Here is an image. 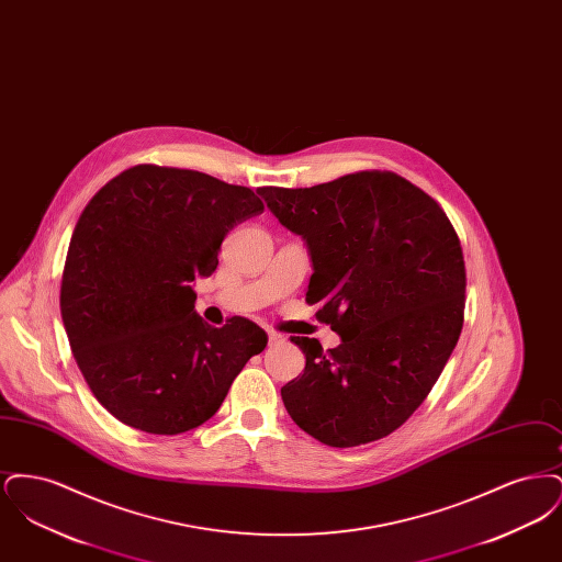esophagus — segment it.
<instances>
[{
	"label": "esophagus",
	"instance_id": "esophagus-1",
	"mask_svg": "<svg viewBox=\"0 0 562 562\" xmlns=\"http://www.w3.org/2000/svg\"><path fill=\"white\" fill-rule=\"evenodd\" d=\"M284 341V337L282 335H278V333H269V346H278V344H282Z\"/></svg>",
	"mask_w": 562,
	"mask_h": 562
}]
</instances>
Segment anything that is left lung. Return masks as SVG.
<instances>
[{"label":"left lung","instance_id":"8db88e82","mask_svg":"<svg viewBox=\"0 0 562 562\" xmlns=\"http://www.w3.org/2000/svg\"><path fill=\"white\" fill-rule=\"evenodd\" d=\"M259 193L307 241L305 301L341 335L326 351L291 337L305 371L282 387L289 415L337 449L385 438L426 401L461 335L465 263L449 216L390 170Z\"/></svg>","mask_w":562,"mask_h":562}]
</instances>
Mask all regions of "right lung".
Returning a JSON list of instances; mask_svg holds the SVG:
<instances>
[{
  "label": "right lung",
  "mask_w": 562,
  "mask_h": 562,
  "mask_svg": "<svg viewBox=\"0 0 562 562\" xmlns=\"http://www.w3.org/2000/svg\"><path fill=\"white\" fill-rule=\"evenodd\" d=\"M252 189L138 164L99 189L69 241L60 316L94 398L122 424L175 436L209 422L268 333L202 321L191 282L225 236L263 213Z\"/></svg>",
  "instance_id": "1"
}]
</instances>
